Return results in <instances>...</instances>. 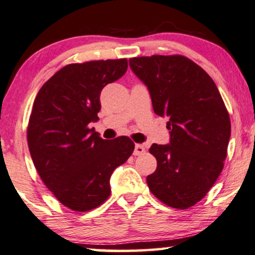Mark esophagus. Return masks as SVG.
<instances>
[{"instance_id": "1", "label": "esophagus", "mask_w": 255, "mask_h": 255, "mask_svg": "<svg viewBox=\"0 0 255 255\" xmlns=\"http://www.w3.org/2000/svg\"><path fill=\"white\" fill-rule=\"evenodd\" d=\"M144 152H145V147H144L142 144H136V146H134L133 155L134 156H140V155H143Z\"/></svg>"}]
</instances>
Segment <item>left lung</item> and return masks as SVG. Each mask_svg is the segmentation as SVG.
<instances>
[{"label":"left lung","mask_w":255,"mask_h":255,"mask_svg":"<svg viewBox=\"0 0 255 255\" xmlns=\"http://www.w3.org/2000/svg\"><path fill=\"white\" fill-rule=\"evenodd\" d=\"M130 67L147 86L156 115L168 117L170 144L149 149L157 169L146 177L159 201L187 209L206 196L224 169L231 119L208 73L183 55L131 58Z\"/></svg>","instance_id":"1"}]
</instances>
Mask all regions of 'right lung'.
Listing matches in <instances>:
<instances>
[{"label":"right lung","mask_w":255,"mask_h":255,"mask_svg":"<svg viewBox=\"0 0 255 255\" xmlns=\"http://www.w3.org/2000/svg\"><path fill=\"white\" fill-rule=\"evenodd\" d=\"M127 70V59L70 64L42 85L34 100L27 128L31 159L46 187L74 212L105 202L113 170L133 152L128 137L103 139L89 128L98 119L102 90Z\"/></svg>","instance_id":"1"}]
</instances>
